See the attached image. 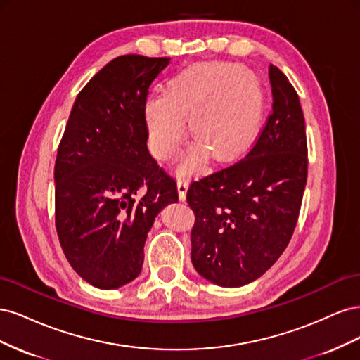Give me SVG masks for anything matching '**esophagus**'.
<instances>
[{"label":"esophagus","mask_w":360,"mask_h":360,"mask_svg":"<svg viewBox=\"0 0 360 360\" xmlns=\"http://www.w3.org/2000/svg\"><path fill=\"white\" fill-rule=\"evenodd\" d=\"M189 186V174L180 172L177 176V189H179V197L181 201L186 198V191Z\"/></svg>","instance_id":"esophagus-1"}]
</instances>
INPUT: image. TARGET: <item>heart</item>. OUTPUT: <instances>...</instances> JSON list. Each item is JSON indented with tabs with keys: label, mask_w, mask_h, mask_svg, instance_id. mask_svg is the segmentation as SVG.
<instances>
[{
	"label": "heart",
	"mask_w": 360,
	"mask_h": 360,
	"mask_svg": "<svg viewBox=\"0 0 360 360\" xmlns=\"http://www.w3.org/2000/svg\"><path fill=\"white\" fill-rule=\"evenodd\" d=\"M153 155L169 159L188 134L213 160L242 156L257 141L264 114V93L257 76L231 63H202L174 76L163 94L144 108ZM201 155L195 147L192 159Z\"/></svg>",
	"instance_id": "b5f03b06"
}]
</instances>
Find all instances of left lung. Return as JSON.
<instances>
[{
  "instance_id": "left-lung-1",
  "label": "left lung",
  "mask_w": 360,
  "mask_h": 360,
  "mask_svg": "<svg viewBox=\"0 0 360 360\" xmlns=\"http://www.w3.org/2000/svg\"><path fill=\"white\" fill-rule=\"evenodd\" d=\"M271 112L248 155L195 180L192 264L221 287H242L276 263L296 228L308 179V144L299 96L270 64Z\"/></svg>"
}]
</instances>
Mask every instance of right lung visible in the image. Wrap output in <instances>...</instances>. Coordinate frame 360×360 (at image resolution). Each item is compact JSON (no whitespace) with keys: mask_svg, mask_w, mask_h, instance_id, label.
I'll list each match as a JSON object with an SVG mask.
<instances>
[{"mask_svg":"<svg viewBox=\"0 0 360 360\" xmlns=\"http://www.w3.org/2000/svg\"><path fill=\"white\" fill-rule=\"evenodd\" d=\"M169 58L122 56L79 91L60 141L56 228L64 255L89 284L114 290L143 267L158 213L179 201L176 179L147 148L148 89Z\"/></svg>","mask_w":360,"mask_h":360,"instance_id":"add662e5","label":"right lung"}]
</instances>
